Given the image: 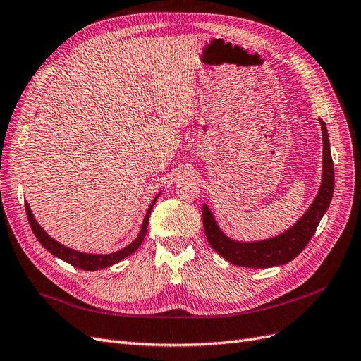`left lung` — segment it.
<instances>
[{
    "instance_id": "left-lung-1",
    "label": "left lung",
    "mask_w": 361,
    "mask_h": 361,
    "mask_svg": "<svg viewBox=\"0 0 361 361\" xmlns=\"http://www.w3.org/2000/svg\"><path fill=\"white\" fill-rule=\"evenodd\" d=\"M322 130V181L321 188L313 200L309 210L300 217L298 222L283 234L261 241H237L225 235L219 228L210 208L202 207V222L205 235L210 246L220 257L234 265L249 267V269H269V267L283 265L293 261L303 252L312 235L321 222L322 216L330 205L334 190V168L330 153V141L327 126L319 118Z\"/></svg>"
}]
</instances>
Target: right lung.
<instances>
[{
  "label": "right lung",
  "mask_w": 361,
  "mask_h": 361,
  "mask_svg": "<svg viewBox=\"0 0 361 361\" xmlns=\"http://www.w3.org/2000/svg\"><path fill=\"white\" fill-rule=\"evenodd\" d=\"M160 195V193H159ZM159 195L154 197L153 202H151V205L148 207L147 210V214L144 217V222H142V226H141V231H139L137 237L129 244V246H126L124 249L118 250V252H114V253H108V255H96V253H84V252H78V250H73V249H68L66 246H63L61 243H58L56 240H54L52 237H49L48 234H46V231L37 224V220L34 219V214L31 212L30 205L25 202V210H27V216H28V222H30V226L34 232V235L37 237V240L40 241L42 246L49 250L54 257L60 258L66 262H68L71 265L76 267V269H80V270H85V271H96V270H102V269H106V267H111L114 264L120 262L121 259L127 258L129 255H132L139 246H141L144 238H145V234H147V226H148V219H149V213L151 210H153V207L157 201Z\"/></svg>",
  "instance_id": "add662e5"
}]
</instances>
